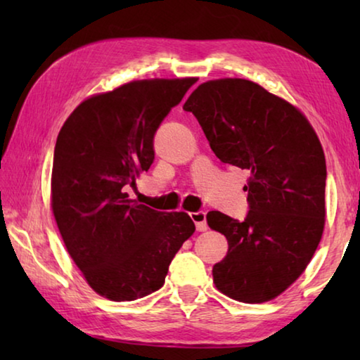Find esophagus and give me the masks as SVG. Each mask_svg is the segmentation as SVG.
<instances>
[{
	"label": "esophagus",
	"mask_w": 360,
	"mask_h": 360,
	"mask_svg": "<svg viewBox=\"0 0 360 360\" xmlns=\"http://www.w3.org/2000/svg\"><path fill=\"white\" fill-rule=\"evenodd\" d=\"M191 219L195 224L198 231H206L208 230V224H206V212L205 211H197V212H191Z\"/></svg>",
	"instance_id": "esophagus-1"
}]
</instances>
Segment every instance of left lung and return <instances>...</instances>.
Here are the masks:
<instances>
[{"mask_svg":"<svg viewBox=\"0 0 360 360\" xmlns=\"http://www.w3.org/2000/svg\"><path fill=\"white\" fill-rule=\"evenodd\" d=\"M182 109L197 117L219 160L251 176L245 221L210 211L229 241L216 288L245 303L278 297L302 275L326 222V157L304 115L246 79L198 85Z\"/></svg>","mask_w":360,"mask_h":360,"instance_id":"1","label":"left lung"}]
</instances>
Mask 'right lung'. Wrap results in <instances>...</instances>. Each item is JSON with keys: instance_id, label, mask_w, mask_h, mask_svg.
Segmentation results:
<instances>
[{"instance_id": "right-lung-1", "label": "right lung", "mask_w": 360, "mask_h": 360, "mask_svg": "<svg viewBox=\"0 0 360 360\" xmlns=\"http://www.w3.org/2000/svg\"><path fill=\"white\" fill-rule=\"evenodd\" d=\"M197 79L129 82L82 101L58 133L52 210L70 255L95 292L131 302L158 290L195 231L186 212H158L129 198L155 158L158 127Z\"/></svg>"}]
</instances>
